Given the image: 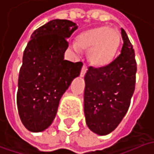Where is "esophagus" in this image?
Here are the masks:
<instances>
[{
    "instance_id": "1",
    "label": "esophagus",
    "mask_w": 154,
    "mask_h": 154,
    "mask_svg": "<svg viewBox=\"0 0 154 154\" xmlns=\"http://www.w3.org/2000/svg\"><path fill=\"white\" fill-rule=\"evenodd\" d=\"M86 71H87V67H86L85 64H84V65H83V67H82V69H81L80 76H81V77H84V76L85 75Z\"/></svg>"
}]
</instances>
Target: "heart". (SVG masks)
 <instances>
[{
  "label": "heart",
  "instance_id": "b5f03b06",
  "mask_svg": "<svg viewBox=\"0 0 154 154\" xmlns=\"http://www.w3.org/2000/svg\"><path fill=\"white\" fill-rule=\"evenodd\" d=\"M121 41L118 30L106 26L96 27L82 32L77 37V46L89 50L88 58L97 66L108 63L119 47ZM75 45L74 48L77 49Z\"/></svg>",
  "mask_w": 154,
  "mask_h": 154
}]
</instances>
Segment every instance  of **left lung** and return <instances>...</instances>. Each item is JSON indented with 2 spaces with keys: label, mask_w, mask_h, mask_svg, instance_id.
Masks as SVG:
<instances>
[{
  "label": "left lung",
  "mask_w": 154,
  "mask_h": 154,
  "mask_svg": "<svg viewBox=\"0 0 154 154\" xmlns=\"http://www.w3.org/2000/svg\"><path fill=\"white\" fill-rule=\"evenodd\" d=\"M121 35L120 54L104 66H90L85 76L86 124L98 135L109 134L117 128L129 109L135 90V53L123 29Z\"/></svg>",
  "instance_id": "1"
}]
</instances>
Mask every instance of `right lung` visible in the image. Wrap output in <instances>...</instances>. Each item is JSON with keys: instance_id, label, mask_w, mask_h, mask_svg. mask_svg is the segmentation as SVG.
<instances>
[{"instance_id": "right-lung-1", "label": "right lung", "mask_w": 154, "mask_h": 154, "mask_svg": "<svg viewBox=\"0 0 154 154\" xmlns=\"http://www.w3.org/2000/svg\"><path fill=\"white\" fill-rule=\"evenodd\" d=\"M77 29L69 20H52L33 32L23 52L17 91V107L23 125L44 131L52 124L59 101L80 75L82 62L64 60L69 38Z\"/></svg>"}]
</instances>
